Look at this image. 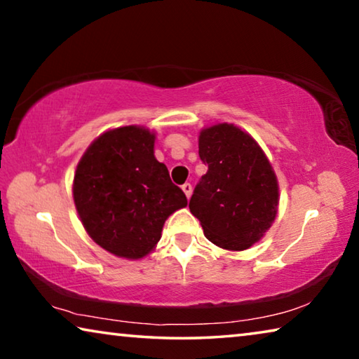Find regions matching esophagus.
<instances>
[{
    "instance_id": "obj_1",
    "label": "esophagus",
    "mask_w": 359,
    "mask_h": 359,
    "mask_svg": "<svg viewBox=\"0 0 359 359\" xmlns=\"http://www.w3.org/2000/svg\"><path fill=\"white\" fill-rule=\"evenodd\" d=\"M182 190H184V193H185V196L190 199V196H191V191H193V187L190 185V184H184L182 185Z\"/></svg>"
}]
</instances>
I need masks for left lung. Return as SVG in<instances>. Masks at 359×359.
Listing matches in <instances>:
<instances>
[{
  "instance_id": "obj_1",
  "label": "left lung",
  "mask_w": 359,
  "mask_h": 359,
  "mask_svg": "<svg viewBox=\"0 0 359 359\" xmlns=\"http://www.w3.org/2000/svg\"><path fill=\"white\" fill-rule=\"evenodd\" d=\"M198 144L208 172L194 188L190 212L212 244L247 250L263 239L277 217L274 169L258 142L233 123L203 128Z\"/></svg>"
}]
</instances>
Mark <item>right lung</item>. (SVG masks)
Segmentation results:
<instances>
[{"label":"right lung","instance_id":"add662e5","mask_svg":"<svg viewBox=\"0 0 359 359\" xmlns=\"http://www.w3.org/2000/svg\"><path fill=\"white\" fill-rule=\"evenodd\" d=\"M154 147V131L120 126L96 137L77 163L72 196L79 218L90 238L115 257H147L168 217L188 204Z\"/></svg>","mask_w":359,"mask_h":359}]
</instances>
